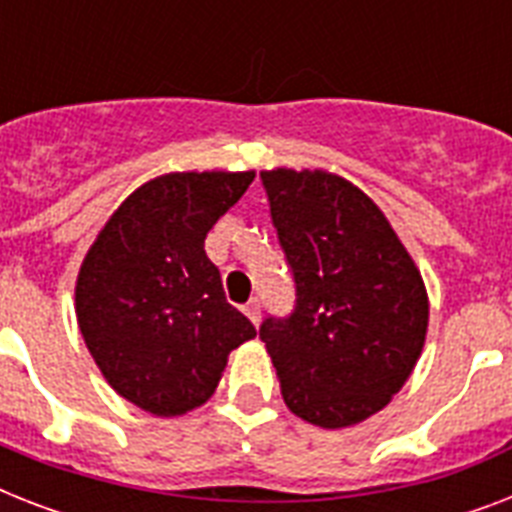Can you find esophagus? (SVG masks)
Segmentation results:
<instances>
[{
	"label": "esophagus",
	"mask_w": 512,
	"mask_h": 512,
	"mask_svg": "<svg viewBox=\"0 0 512 512\" xmlns=\"http://www.w3.org/2000/svg\"><path fill=\"white\" fill-rule=\"evenodd\" d=\"M244 313H247L252 324H260V300H257V297H252V300L244 305Z\"/></svg>",
	"instance_id": "esophagus-1"
}]
</instances>
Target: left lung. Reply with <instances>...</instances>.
<instances>
[{"mask_svg": "<svg viewBox=\"0 0 512 512\" xmlns=\"http://www.w3.org/2000/svg\"><path fill=\"white\" fill-rule=\"evenodd\" d=\"M271 217L297 284L289 319L260 340L300 420L337 430L404 388L428 335V289L388 217L327 170H263Z\"/></svg>", "mask_w": 512, "mask_h": 512, "instance_id": "8db88e82", "label": "left lung"}]
</instances>
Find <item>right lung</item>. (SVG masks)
Instances as JSON below:
<instances>
[{"label":"right lung","instance_id":"right-lung-1","mask_svg":"<svg viewBox=\"0 0 512 512\" xmlns=\"http://www.w3.org/2000/svg\"><path fill=\"white\" fill-rule=\"evenodd\" d=\"M255 170L167 172L127 196L87 249L74 308L106 382L156 417L207 404L228 356L257 335L225 300L204 252L209 228Z\"/></svg>","mask_w":512,"mask_h":512}]
</instances>
